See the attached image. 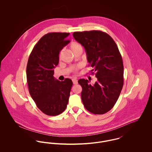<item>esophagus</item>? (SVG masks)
<instances>
[{
  "label": "esophagus",
  "mask_w": 152,
  "mask_h": 152,
  "mask_svg": "<svg viewBox=\"0 0 152 152\" xmlns=\"http://www.w3.org/2000/svg\"><path fill=\"white\" fill-rule=\"evenodd\" d=\"M72 83L74 84H77L78 83V80L76 78H73L72 80Z\"/></svg>",
  "instance_id": "34e87169"
}]
</instances>
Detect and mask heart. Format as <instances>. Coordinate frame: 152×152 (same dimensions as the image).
I'll return each instance as SVG.
<instances>
[{
  "instance_id": "obj_1",
  "label": "heart",
  "mask_w": 152,
  "mask_h": 152,
  "mask_svg": "<svg viewBox=\"0 0 152 152\" xmlns=\"http://www.w3.org/2000/svg\"><path fill=\"white\" fill-rule=\"evenodd\" d=\"M70 47H71V49L72 50V51L74 53L79 50H83V47L82 46L78 43H76V42H74V43H72L70 45ZM62 53V51L60 53V56ZM77 69H75V70H76Z\"/></svg>"
}]
</instances>
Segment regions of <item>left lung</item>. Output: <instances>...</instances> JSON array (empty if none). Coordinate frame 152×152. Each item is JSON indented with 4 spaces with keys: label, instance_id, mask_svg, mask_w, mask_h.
I'll list each match as a JSON object with an SVG mask.
<instances>
[{
    "label": "left lung",
    "instance_id": "obj_1",
    "mask_svg": "<svg viewBox=\"0 0 152 152\" xmlns=\"http://www.w3.org/2000/svg\"><path fill=\"white\" fill-rule=\"evenodd\" d=\"M72 35L85 48L87 60L93 68L91 71L96 72L97 78L92 86L87 80L78 81L83 88L84 106L94 114L105 113L116 104L124 85V64L118 47L109 34L101 31H77Z\"/></svg>",
    "mask_w": 152,
    "mask_h": 152
}]
</instances>
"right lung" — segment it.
<instances>
[{
	"mask_svg": "<svg viewBox=\"0 0 152 152\" xmlns=\"http://www.w3.org/2000/svg\"><path fill=\"white\" fill-rule=\"evenodd\" d=\"M69 33H49L36 44L28 60L26 68L29 93L37 107L49 116L58 115L65 110L72 86L71 79L56 80L54 68L58 64L59 53L70 42Z\"/></svg>",
	"mask_w": 152,
	"mask_h": 152,
	"instance_id": "obj_1",
	"label": "right lung"
}]
</instances>
